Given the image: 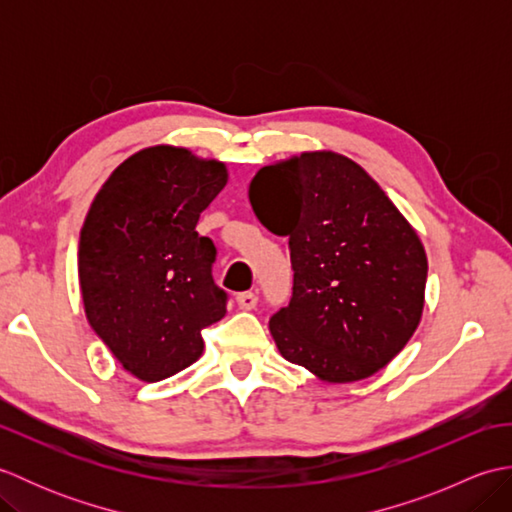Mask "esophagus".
Returning <instances> with one entry per match:
<instances>
[{
    "instance_id": "obj_1",
    "label": "esophagus",
    "mask_w": 512,
    "mask_h": 512,
    "mask_svg": "<svg viewBox=\"0 0 512 512\" xmlns=\"http://www.w3.org/2000/svg\"><path fill=\"white\" fill-rule=\"evenodd\" d=\"M235 301L242 310H253L257 306V295H255V292H239Z\"/></svg>"
}]
</instances>
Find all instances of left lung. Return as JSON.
<instances>
[{
    "label": "left lung",
    "instance_id": "left-lung-1",
    "mask_svg": "<svg viewBox=\"0 0 512 512\" xmlns=\"http://www.w3.org/2000/svg\"><path fill=\"white\" fill-rule=\"evenodd\" d=\"M248 198L262 224L288 235L292 297L268 323L281 356L328 383L376 374L422 317L427 255L411 224L334 151L259 169Z\"/></svg>",
    "mask_w": 512,
    "mask_h": 512
}]
</instances>
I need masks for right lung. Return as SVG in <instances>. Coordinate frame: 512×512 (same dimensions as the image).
Returning <instances> with one entry per match:
<instances>
[{"label":"right lung","instance_id":"obj_1","mask_svg":"<svg viewBox=\"0 0 512 512\" xmlns=\"http://www.w3.org/2000/svg\"><path fill=\"white\" fill-rule=\"evenodd\" d=\"M224 162L158 145L129 156L81 228L79 284L92 330L129 374L156 383L198 361L202 330L226 314L217 250L195 231L226 184Z\"/></svg>","mask_w":512,"mask_h":512}]
</instances>
